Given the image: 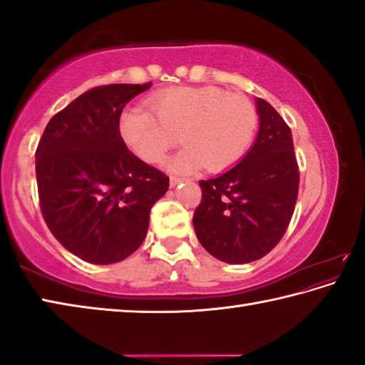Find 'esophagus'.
<instances>
[{
  "mask_svg": "<svg viewBox=\"0 0 365 365\" xmlns=\"http://www.w3.org/2000/svg\"><path fill=\"white\" fill-rule=\"evenodd\" d=\"M169 182H170V187H177L178 183L183 182V178H180V177H174V175H172V177L169 178Z\"/></svg>",
  "mask_w": 365,
  "mask_h": 365,
  "instance_id": "1",
  "label": "esophagus"
}]
</instances>
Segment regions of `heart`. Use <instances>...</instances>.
Wrapping results in <instances>:
<instances>
[{"label":"heart","mask_w":365,"mask_h":365,"mask_svg":"<svg viewBox=\"0 0 365 365\" xmlns=\"http://www.w3.org/2000/svg\"><path fill=\"white\" fill-rule=\"evenodd\" d=\"M146 103L151 113L130 108L120 115V137L140 159L158 164L180 135L185 150L170 160L178 172L230 169L248 153L257 128L250 98L217 86H172Z\"/></svg>","instance_id":"b5f03b06"}]
</instances>
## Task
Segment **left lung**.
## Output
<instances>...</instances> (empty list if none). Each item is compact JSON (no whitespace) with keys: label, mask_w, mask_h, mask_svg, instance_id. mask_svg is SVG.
Returning a JSON list of instances; mask_svg holds the SVG:
<instances>
[{"label":"left lung","mask_w":365,"mask_h":365,"mask_svg":"<svg viewBox=\"0 0 365 365\" xmlns=\"http://www.w3.org/2000/svg\"><path fill=\"white\" fill-rule=\"evenodd\" d=\"M259 132L248 154L225 174L201 180L196 237L228 264L257 261L275 248L294 212L299 169L288 123L257 98Z\"/></svg>","instance_id":"obj_1"}]
</instances>
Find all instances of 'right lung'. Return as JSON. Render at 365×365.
Listing matches in <instances>:
<instances>
[{"instance_id": "right-lung-1", "label": "right lung", "mask_w": 365, "mask_h": 365, "mask_svg": "<svg viewBox=\"0 0 365 365\" xmlns=\"http://www.w3.org/2000/svg\"><path fill=\"white\" fill-rule=\"evenodd\" d=\"M150 83L95 86L51 117L35 153L40 209L72 255L114 264L140 248L169 177L128 150L122 109Z\"/></svg>"}]
</instances>
